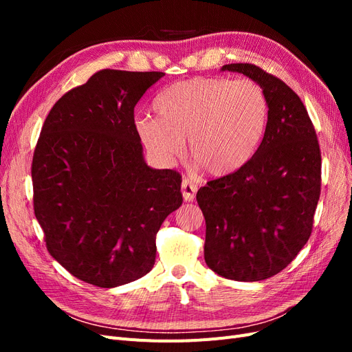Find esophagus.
<instances>
[{
    "mask_svg": "<svg viewBox=\"0 0 352 352\" xmlns=\"http://www.w3.org/2000/svg\"><path fill=\"white\" fill-rule=\"evenodd\" d=\"M197 185L190 182V180L185 179L182 182V195H184V199L185 201H194L195 199V195H197Z\"/></svg>",
    "mask_w": 352,
    "mask_h": 352,
    "instance_id": "esophagus-1",
    "label": "esophagus"
}]
</instances>
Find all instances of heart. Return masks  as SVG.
Returning a JSON list of instances; mask_svg holds the SVG:
<instances>
[{"instance_id": "heart-1", "label": "heart", "mask_w": 352, "mask_h": 352, "mask_svg": "<svg viewBox=\"0 0 352 352\" xmlns=\"http://www.w3.org/2000/svg\"><path fill=\"white\" fill-rule=\"evenodd\" d=\"M157 117L135 120L141 142L157 162L189 155L211 176L238 172L257 153L269 122V101L250 79L195 78L166 88L154 100Z\"/></svg>"}]
</instances>
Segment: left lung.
Listing matches in <instances>:
<instances>
[{"label": "left lung", "mask_w": 352, "mask_h": 352, "mask_svg": "<svg viewBox=\"0 0 352 352\" xmlns=\"http://www.w3.org/2000/svg\"><path fill=\"white\" fill-rule=\"evenodd\" d=\"M221 70L260 85L269 101V122L247 164L198 190L206 219L204 258L223 278L257 282L282 272L310 238L322 154L310 116L283 80L250 63Z\"/></svg>", "instance_id": "1"}]
</instances>
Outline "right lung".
I'll list each match as a JSON object with an SVG mask.
<instances>
[{"label": "right lung", "instance_id": "obj_1", "mask_svg": "<svg viewBox=\"0 0 352 352\" xmlns=\"http://www.w3.org/2000/svg\"><path fill=\"white\" fill-rule=\"evenodd\" d=\"M163 72L100 70L66 92L32 160L34 210L48 252L74 278L114 287L142 278L155 236L182 206V176L148 167L135 105Z\"/></svg>", "mask_w": 352, "mask_h": 352}]
</instances>
